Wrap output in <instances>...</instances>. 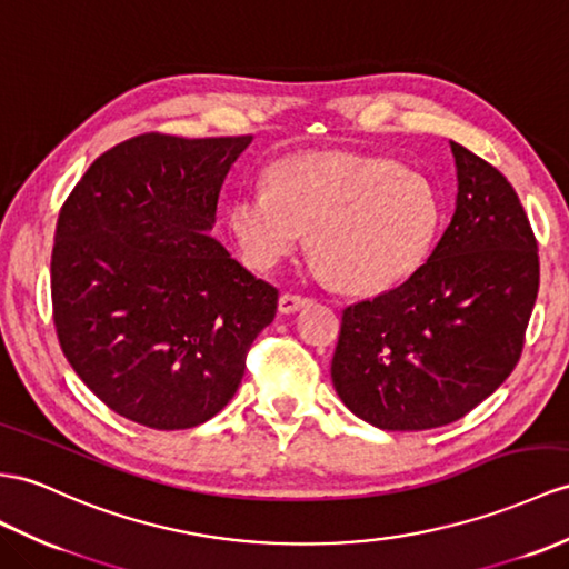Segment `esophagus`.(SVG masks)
I'll return each mask as SVG.
<instances>
[{"label": "esophagus", "mask_w": 569, "mask_h": 569, "mask_svg": "<svg viewBox=\"0 0 569 569\" xmlns=\"http://www.w3.org/2000/svg\"><path fill=\"white\" fill-rule=\"evenodd\" d=\"M311 301H313V299H309V297L284 292V295L280 297V313H295V311H299V309H303V307H309Z\"/></svg>", "instance_id": "obj_1"}]
</instances>
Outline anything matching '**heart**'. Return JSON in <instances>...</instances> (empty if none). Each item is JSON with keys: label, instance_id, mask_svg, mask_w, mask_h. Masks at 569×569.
I'll list each match as a JSON object with an SVG mask.
<instances>
[{"label": "heart", "instance_id": "heart-1", "mask_svg": "<svg viewBox=\"0 0 569 569\" xmlns=\"http://www.w3.org/2000/svg\"><path fill=\"white\" fill-rule=\"evenodd\" d=\"M445 227V202L422 173L386 157L295 154L268 188L241 190L229 229L248 266L270 270L309 229L311 270L355 292H383L418 272Z\"/></svg>", "mask_w": 569, "mask_h": 569}]
</instances>
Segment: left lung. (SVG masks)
Instances as JSON below:
<instances>
[{"mask_svg":"<svg viewBox=\"0 0 569 569\" xmlns=\"http://www.w3.org/2000/svg\"><path fill=\"white\" fill-rule=\"evenodd\" d=\"M456 210L412 277L342 311L330 377L359 420L418 432L461 420L517 367L538 297V243L509 180L449 142Z\"/></svg>","mask_w":569,"mask_h":569,"instance_id":"8db88e82","label":"left lung"}]
</instances>
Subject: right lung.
Here are the masks:
<instances>
[{
  "instance_id": "obj_1",
  "label": "right lung",
  "mask_w": 569,
  "mask_h": 569,
  "mask_svg": "<svg viewBox=\"0 0 569 569\" xmlns=\"http://www.w3.org/2000/svg\"><path fill=\"white\" fill-rule=\"evenodd\" d=\"M251 142L132 137L96 159L62 204L50 260L60 348L137 425L214 418L272 323L277 289L210 237L219 190Z\"/></svg>"
}]
</instances>
